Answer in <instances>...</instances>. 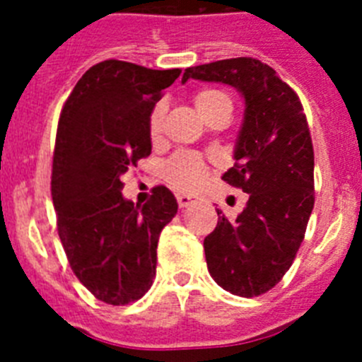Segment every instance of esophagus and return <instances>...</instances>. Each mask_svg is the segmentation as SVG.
I'll list each match as a JSON object with an SVG mask.
<instances>
[{
  "instance_id": "1",
  "label": "esophagus",
  "mask_w": 362,
  "mask_h": 362,
  "mask_svg": "<svg viewBox=\"0 0 362 362\" xmlns=\"http://www.w3.org/2000/svg\"><path fill=\"white\" fill-rule=\"evenodd\" d=\"M194 201H196V197L188 196V194H179V196H177L179 209H187V206H190V204L194 203Z\"/></svg>"
}]
</instances>
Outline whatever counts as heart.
<instances>
[{"label":"heart","instance_id":"obj_1","mask_svg":"<svg viewBox=\"0 0 362 362\" xmlns=\"http://www.w3.org/2000/svg\"><path fill=\"white\" fill-rule=\"evenodd\" d=\"M194 105H196L197 112L203 117L209 116L210 112H214L216 108H232V101H230L228 95L225 92L216 90V88H204V90L197 92L194 95ZM163 116H165V107L163 105L153 107V110L150 112L148 134L153 141L161 136ZM163 174H165V179L174 188L183 192H192L196 190L197 187H201V183L206 177V165H204L203 158L197 156V153L183 152L177 153V156H174V158L165 163Z\"/></svg>","mask_w":362,"mask_h":362}]
</instances>
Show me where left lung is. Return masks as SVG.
Returning <instances> with one entry per match:
<instances>
[{"instance_id":"1","label":"left lung","mask_w":362,"mask_h":362,"mask_svg":"<svg viewBox=\"0 0 362 362\" xmlns=\"http://www.w3.org/2000/svg\"><path fill=\"white\" fill-rule=\"evenodd\" d=\"M188 79L233 86L245 99L233 159L223 174L248 194L245 210L204 238L210 276L233 296L268 292L292 267L313 210V146L299 98L272 66L233 57L185 70Z\"/></svg>"}]
</instances>
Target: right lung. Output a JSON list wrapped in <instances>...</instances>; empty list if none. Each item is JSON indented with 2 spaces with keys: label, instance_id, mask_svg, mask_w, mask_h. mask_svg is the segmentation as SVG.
<instances>
[{
  "label": "right lung",
  "instance_id": "obj_1",
  "mask_svg": "<svg viewBox=\"0 0 362 362\" xmlns=\"http://www.w3.org/2000/svg\"><path fill=\"white\" fill-rule=\"evenodd\" d=\"M181 69L107 59L83 74L59 116L52 163L57 232L76 277L107 305L141 299L156 277L159 233L177 201L156 187L145 204L121 175L152 152L148 117Z\"/></svg>",
  "mask_w": 362,
  "mask_h": 362
}]
</instances>
